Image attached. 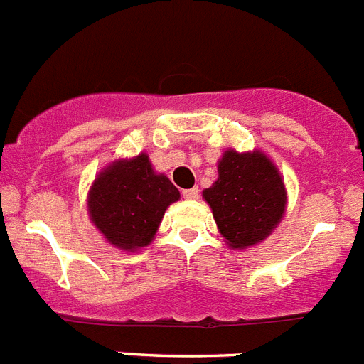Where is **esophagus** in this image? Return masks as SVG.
I'll use <instances>...</instances> for the list:
<instances>
[{
	"instance_id": "1",
	"label": "esophagus",
	"mask_w": 364,
	"mask_h": 364,
	"mask_svg": "<svg viewBox=\"0 0 364 364\" xmlns=\"http://www.w3.org/2000/svg\"><path fill=\"white\" fill-rule=\"evenodd\" d=\"M182 197H184L186 200H197V198L200 197V191H198V188L184 189V191H182Z\"/></svg>"
}]
</instances>
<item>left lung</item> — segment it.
Listing matches in <instances>:
<instances>
[{
	"instance_id": "left-lung-1",
	"label": "left lung",
	"mask_w": 364,
	"mask_h": 364,
	"mask_svg": "<svg viewBox=\"0 0 364 364\" xmlns=\"http://www.w3.org/2000/svg\"><path fill=\"white\" fill-rule=\"evenodd\" d=\"M202 195L231 247H247L266 239L286 208L277 167L259 151L242 154L226 151L218 162L217 182Z\"/></svg>"
}]
</instances>
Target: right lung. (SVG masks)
<instances>
[{
  "mask_svg": "<svg viewBox=\"0 0 364 364\" xmlns=\"http://www.w3.org/2000/svg\"><path fill=\"white\" fill-rule=\"evenodd\" d=\"M178 198L171 180L156 175L142 153L100 173L89 191V213L109 242L133 252L153 240L167 205Z\"/></svg>",
  "mask_w": 364,
  "mask_h": 364,
  "instance_id": "obj_1",
  "label": "right lung"
}]
</instances>
